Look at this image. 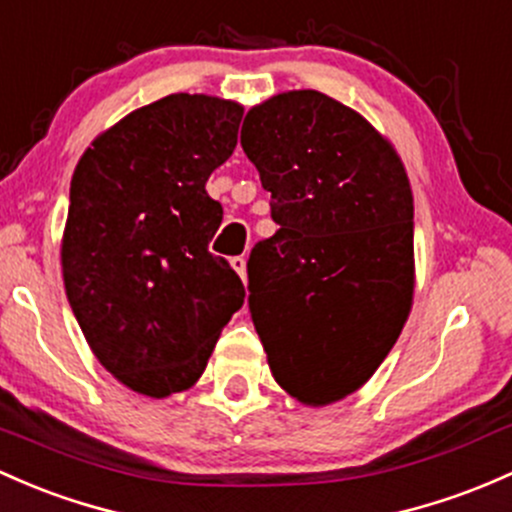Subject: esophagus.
Segmentation results:
<instances>
[{"label": "esophagus", "mask_w": 512, "mask_h": 512, "mask_svg": "<svg viewBox=\"0 0 512 512\" xmlns=\"http://www.w3.org/2000/svg\"><path fill=\"white\" fill-rule=\"evenodd\" d=\"M229 263H232V268L236 273H239L241 280H246V258L244 256H234Z\"/></svg>", "instance_id": "34e87169"}]
</instances>
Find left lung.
<instances>
[{
  "mask_svg": "<svg viewBox=\"0 0 512 512\" xmlns=\"http://www.w3.org/2000/svg\"><path fill=\"white\" fill-rule=\"evenodd\" d=\"M241 146L278 224L246 263L268 366L300 403L342 400L373 376L408 320V175L361 114L317 90L251 109Z\"/></svg>",
  "mask_w": 512,
  "mask_h": 512,
  "instance_id": "8db88e82",
  "label": "left lung"
}]
</instances>
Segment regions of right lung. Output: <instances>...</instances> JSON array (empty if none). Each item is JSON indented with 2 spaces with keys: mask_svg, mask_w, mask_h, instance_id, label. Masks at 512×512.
I'll use <instances>...</instances> for the list:
<instances>
[{
  "mask_svg": "<svg viewBox=\"0 0 512 512\" xmlns=\"http://www.w3.org/2000/svg\"><path fill=\"white\" fill-rule=\"evenodd\" d=\"M241 114L229 100L168 95L97 136L73 173L65 293L100 364L136 393L190 388L244 305L241 278L210 251L224 210L205 190Z\"/></svg>",
  "mask_w": 512,
  "mask_h": 512,
  "instance_id": "right-lung-1",
  "label": "right lung"
}]
</instances>
